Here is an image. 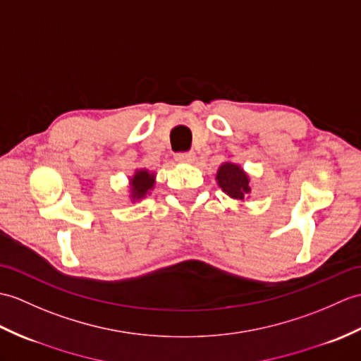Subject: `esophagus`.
I'll use <instances>...</instances> for the list:
<instances>
[{"instance_id":"1","label":"esophagus","mask_w":361,"mask_h":361,"mask_svg":"<svg viewBox=\"0 0 361 361\" xmlns=\"http://www.w3.org/2000/svg\"><path fill=\"white\" fill-rule=\"evenodd\" d=\"M180 157H181V160H183L184 163H192V161L195 160V154H194V152H184V154H181Z\"/></svg>"}]
</instances>
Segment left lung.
Listing matches in <instances>:
<instances>
[{"label":"left lung","mask_w":361,"mask_h":361,"mask_svg":"<svg viewBox=\"0 0 361 361\" xmlns=\"http://www.w3.org/2000/svg\"><path fill=\"white\" fill-rule=\"evenodd\" d=\"M216 180H219L220 188L232 198L245 200L250 190L247 175L235 164L224 163L219 169Z\"/></svg>","instance_id":"8db88e82"}]
</instances>
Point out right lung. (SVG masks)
Instances as JSON below:
<instances>
[{"instance_id": "add662e5", "label": "right lung", "mask_w": 361, "mask_h": 361, "mask_svg": "<svg viewBox=\"0 0 361 361\" xmlns=\"http://www.w3.org/2000/svg\"><path fill=\"white\" fill-rule=\"evenodd\" d=\"M154 186V175H150L147 171H138L132 178V194L133 198H141L146 195L149 189Z\"/></svg>"}]
</instances>
